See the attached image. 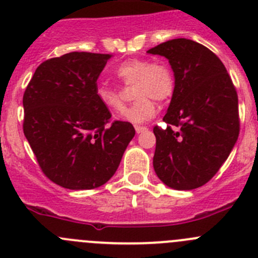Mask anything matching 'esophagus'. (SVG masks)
<instances>
[{
	"label": "esophagus",
	"instance_id": "1",
	"mask_svg": "<svg viewBox=\"0 0 258 258\" xmlns=\"http://www.w3.org/2000/svg\"><path fill=\"white\" fill-rule=\"evenodd\" d=\"M147 131H148V129H147L146 126H138V125H137V126H136V132L138 134L144 133V132H147Z\"/></svg>",
	"mask_w": 258,
	"mask_h": 258
}]
</instances>
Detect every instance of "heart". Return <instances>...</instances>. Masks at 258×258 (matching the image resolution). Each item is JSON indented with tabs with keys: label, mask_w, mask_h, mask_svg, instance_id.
I'll use <instances>...</instances> for the list:
<instances>
[{
	"label": "heart",
	"mask_w": 258,
	"mask_h": 258,
	"mask_svg": "<svg viewBox=\"0 0 258 258\" xmlns=\"http://www.w3.org/2000/svg\"><path fill=\"white\" fill-rule=\"evenodd\" d=\"M116 76L126 86L136 85L134 97L137 101L122 112L125 121L141 124L151 120L157 112V101L170 99L175 90V75L164 62H153L134 58L122 62L117 67ZM96 97L109 111H121L124 107L122 92L117 88L101 83L96 87Z\"/></svg>",
	"instance_id": "b5f03b06"
}]
</instances>
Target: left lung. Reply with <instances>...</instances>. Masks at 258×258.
Segmentation results:
<instances>
[{
  "label": "left lung",
  "instance_id": "8db88e82",
  "mask_svg": "<svg viewBox=\"0 0 258 258\" xmlns=\"http://www.w3.org/2000/svg\"><path fill=\"white\" fill-rule=\"evenodd\" d=\"M147 53L166 58L175 75L168 126L153 129L154 171L168 187L194 190L212 180L237 143V91L222 60L196 41L173 39Z\"/></svg>",
  "mask_w": 258,
  "mask_h": 258
}]
</instances>
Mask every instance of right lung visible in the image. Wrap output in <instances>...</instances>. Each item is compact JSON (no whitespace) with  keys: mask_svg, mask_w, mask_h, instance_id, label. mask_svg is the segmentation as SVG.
<instances>
[{"mask_svg":"<svg viewBox=\"0 0 258 258\" xmlns=\"http://www.w3.org/2000/svg\"><path fill=\"white\" fill-rule=\"evenodd\" d=\"M111 54L72 51L36 68L23 97L24 134L41 171L70 190L106 183L119 167L133 125L114 121L96 97Z\"/></svg>","mask_w":258,"mask_h":258,"instance_id":"obj_1","label":"right lung"}]
</instances>
